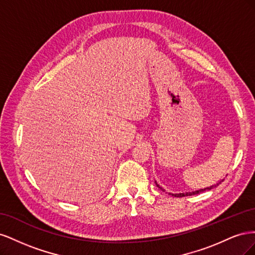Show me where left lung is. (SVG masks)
<instances>
[{
    "label": "left lung",
    "mask_w": 255,
    "mask_h": 255,
    "mask_svg": "<svg viewBox=\"0 0 255 255\" xmlns=\"http://www.w3.org/2000/svg\"><path fill=\"white\" fill-rule=\"evenodd\" d=\"M220 184V183H219ZM219 184H217V185H214V186L216 187V186H218ZM158 186V185H157ZM159 187V186H158ZM160 188V187H159ZM213 188V186H211V187H206V188H204V189H200V190H196V191H194V192H186V194H175V195H173L172 194V196L173 197H186V196H192V195H197V194H200V192H203V191H206V190H210V189H212Z\"/></svg>",
    "instance_id": "8db88e82"
}]
</instances>
